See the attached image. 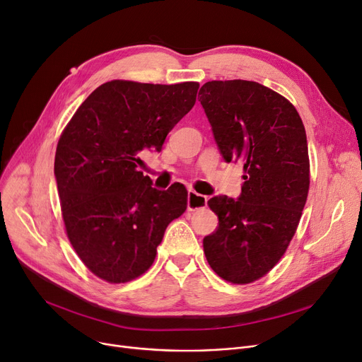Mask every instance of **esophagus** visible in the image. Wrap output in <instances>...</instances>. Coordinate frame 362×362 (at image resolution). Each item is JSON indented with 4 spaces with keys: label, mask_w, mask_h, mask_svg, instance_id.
Masks as SVG:
<instances>
[{
    "label": "esophagus",
    "mask_w": 362,
    "mask_h": 362,
    "mask_svg": "<svg viewBox=\"0 0 362 362\" xmlns=\"http://www.w3.org/2000/svg\"><path fill=\"white\" fill-rule=\"evenodd\" d=\"M207 197L206 195H201L197 194L195 191L189 189L187 192V210L194 211V210H201V209H206L207 206Z\"/></svg>",
    "instance_id": "1"
}]
</instances>
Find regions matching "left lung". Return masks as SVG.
<instances>
[{"instance_id": "obj_1", "label": "left lung", "mask_w": 362, "mask_h": 362, "mask_svg": "<svg viewBox=\"0 0 362 362\" xmlns=\"http://www.w3.org/2000/svg\"><path fill=\"white\" fill-rule=\"evenodd\" d=\"M226 163L244 164L238 199L213 197L218 226L202 241L211 269L233 284L268 274L297 229L309 191L305 125L296 107L255 81H209L198 93Z\"/></svg>"}]
</instances>
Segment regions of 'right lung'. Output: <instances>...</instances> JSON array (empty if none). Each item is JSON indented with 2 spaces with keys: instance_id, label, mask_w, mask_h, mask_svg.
<instances>
[{
  "instance_id": "1",
  "label": "right lung",
  "mask_w": 362,
  "mask_h": 362,
  "mask_svg": "<svg viewBox=\"0 0 362 362\" xmlns=\"http://www.w3.org/2000/svg\"><path fill=\"white\" fill-rule=\"evenodd\" d=\"M198 87L105 83L62 133L54 156L62 216L78 257L96 276L119 284L145 274L168 223L186 210L185 186L155 189L137 165L142 151L163 149Z\"/></svg>"
}]
</instances>
